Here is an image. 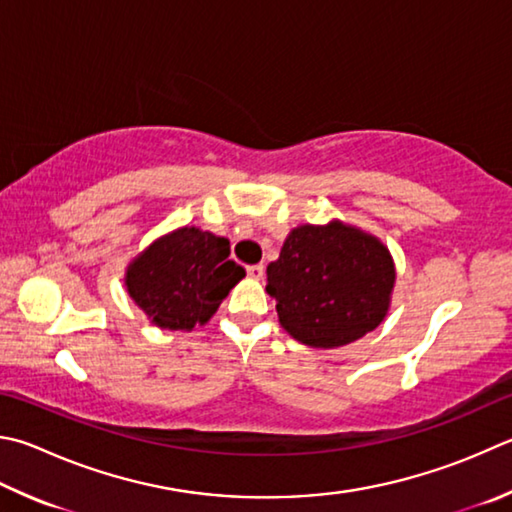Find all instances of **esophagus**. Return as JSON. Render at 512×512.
<instances>
[{
    "instance_id": "obj_1",
    "label": "esophagus",
    "mask_w": 512,
    "mask_h": 512,
    "mask_svg": "<svg viewBox=\"0 0 512 512\" xmlns=\"http://www.w3.org/2000/svg\"><path fill=\"white\" fill-rule=\"evenodd\" d=\"M264 264H253V266H248L246 268V273H248V277H253V280H262L264 277Z\"/></svg>"
}]
</instances>
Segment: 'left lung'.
Wrapping results in <instances>:
<instances>
[{"label":"left lung","mask_w":512,"mask_h":512,"mask_svg":"<svg viewBox=\"0 0 512 512\" xmlns=\"http://www.w3.org/2000/svg\"><path fill=\"white\" fill-rule=\"evenodd\" d=\"M266 280L282 327L304 345L331 349L383 322L396 271L376 237L331 221L295 228Z\"/></svg>","instance_id":"8db88e82"}]
</instances>
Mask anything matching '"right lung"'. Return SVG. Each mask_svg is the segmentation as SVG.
<instances>
[{
    "label": "right lung",
    "instance_id": "1",
    "mask_svg": "<svg viewBox=\"0 0 512 512\" xmlns=\"http://www.w3.org/2000/svg\"><path fill=\"white\" fill-rule=\"evenodd\" d=\"M230 241L199 228H179L127 268V291L156 327L190 331L206 324L244 268L228 259Z\"/></svg>",
    "mask_w": 512,
    "mask_h": 512
}]
</instances>
